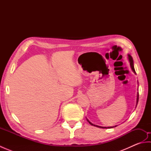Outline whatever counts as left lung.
I'll return each instance as SVG.
<instances>
[{
    "label": "left lung",
    "mask_w": 151,
    "mask_h": 151,
    "mask_svg": "<svg viewBox=\"0 0 151 151\" xmlns=\"http://www.w3.org/2000/svg\"><path fill=\"white\" fill-rule=\"evenodd\" d=\"M128 57H129V62H130V67H131V68H132V70H133V72L135 73V74H136V71H135V69H134V62H133V59H132V57L131 56L130 54H128ZM138 99H139V93H137V101H136V106H137V102H138ZM87 121L89 122V123L90 124H91V125H93V126H95V127H99V128H102V129H111V128H114V127H117V126H115V127H100V126H97V125H95V124H93V123H91L90 121H89L88 119H87Z\"/></svg>",
    "instance_id": "left-lung-1"
}]
</instances>
